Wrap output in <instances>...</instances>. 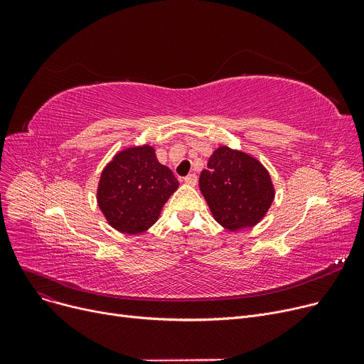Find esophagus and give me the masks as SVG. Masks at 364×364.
<instances>
[{"instance_id": "esophagus-1", "label": "esophagus", "mask_w": 364, "mask_h": 364, "mask_svg": "<svg viewBox=\"0 0 364 364\" xmlns=\"http://www.w3.org/2000/svg\"><path fill=\"white\" fill-rule=\"evenodd\" d=\"M184 183L188 186H196L198 184V176L196 174H188L187 177H184Z\"/></svg>"}]
</instances>
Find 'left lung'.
<instances>
[{
    "label": "left lung",
    "mask_w": 364,
    "mask_h": 364,
    "mask_svg": "<svg viewBox=\"0 0 364 364\" xmlns=\"http://www.w3.org/2000/svg\"><path fill=\"white\" fill-rule=\"evenodd\" d=\"M199 187L215 221L232 232L258 224L274 199L269 171L251 155L227 146L209 158Z\"/></svg>",
    "instance_id": "1"
}]
</instances>
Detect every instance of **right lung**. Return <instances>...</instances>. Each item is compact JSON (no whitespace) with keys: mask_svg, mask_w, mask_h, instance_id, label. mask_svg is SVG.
I'll use <instances>...</instances> for the list:
<instances>
[{"mask_svg":"<svg viewBox=\"0 0 364 364\" xmlns=\"http://www.w3.org/2000/svg\"><path fill=\"white\" fill-rule=\"evenodd\" d=\"M178 181L161 165L150 146L129 147L103 169L97 202L107 223L127 235H139L155 224Z\"/></svg>","mask_w":364,"mask_h":364,"instance_id":"1","label":"right lung"}]
</instances>
